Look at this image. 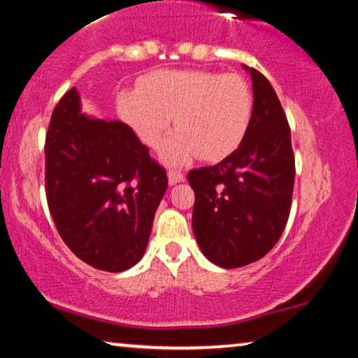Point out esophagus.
Instances as JSON below:
<instances>
[{
  "instance_id": "esophagus-1",
  "label": "esophagus",
  "mask_w": 358,
  "mask_h": 358,
  "mask_svg": "<svg viewBox=\"0 0 358 358\" xmlns=\"http://www.w3.org/2000/svg\"><path fill=\"white\" fill-rule=\"evenodd\" d=\"M169 183L170 185H175V183H180V181H185V173L181 172V170L177 169H170L169 172Z\"/></svg>"
}]
</instances>
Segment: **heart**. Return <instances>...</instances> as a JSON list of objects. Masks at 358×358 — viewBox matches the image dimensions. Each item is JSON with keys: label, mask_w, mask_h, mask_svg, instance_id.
<instances>
[{"label": "heart", "mask_w": 358, "mask_h": 358, "mask_svg": "<svg viewBox=\"0 0 358 358\" xmlns=\"http://www.w3.org/2000/svg\"><path fill=\"white\" fill-rule=\"evenodd\" d=\"M252 104L243 77L193 69L154 71L140 78L138 90L119 94L120 115L149 148H161L173 117L178 130L162 149L169 164L231 156L246 138Z\"/></svg>", "instance_id": "1"}]
</instances>
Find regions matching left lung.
Listing matches in <instances>:
<instances>
[{
    "label": "left lung",
    "instance_id": "8db88e82",
    "mask_svg": "<svg viewBox=\"0 0 358 358\" xmlns=\"http://www.w3.org/2000/svg\"><path fill=\"white\" fill-rule=\"evenodd\" d=\"M252 78L254 106L241 146L217 165L194 169L193 231L202 254L222 268L262 259L278 243L291 210L296 164L291 130L273 87Z\"/></svg>",
    "mask_w": 358,
    "mask_h": 358
}]
</instances>
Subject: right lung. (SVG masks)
<instances>
[{"label":"right lung","mask_w":358,"mask_h":358,"mask_svg":"<svg viewBox=\"0 0 358 358\" xmlns=\"http://www.w3.org/2000/svg\"><path fill=\"white\" fill-rule=\"evenodd\" d=\"M45 159L48 207L69 249L112 273L140 262L169 180L135 131L82 114L72 88L52 110Z\"/></svg>","instance_id":"right-lung-1"}]
</instances>
